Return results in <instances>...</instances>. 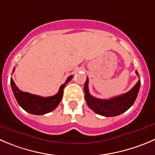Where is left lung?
I'll return each mask as SVG.
<instances>
[{"label":"left lung","instance_id":"obj_1","mask_svg":"<svg viewBox=\"0 0 155 155\" xmlns=\"http://www.w3.org/2000/svg\"><path fill=\"white\" fill-rule=\"evenodd\" d=\"M136 73L139 76L136 70ZM140 85L141 81L139 79L133 88L125 94L110 99H100L96 98L90 94L88 91V79L87 78L84 85L85 101L88 106L96 114L104 117H116L127 111L134 104Z\"/></svg>","mask_w":155,"mask_h":155}]
</instances>
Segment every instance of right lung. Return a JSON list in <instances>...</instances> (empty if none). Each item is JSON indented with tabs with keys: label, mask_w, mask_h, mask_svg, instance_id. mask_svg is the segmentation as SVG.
<instances>
[{
	"label": "right lung",
	"mask_w": 155,
	"mask_h": 155,
	"mask_svg": "<svg viewBox=\"0 0 155 155\" xmlns=\"http://www.w3.org/2000/svg\"><path fill=\"white\" fill-rule=\"evenodd\" d=\"M14 70L15 68L13 69V73ZM73 76H70L67 78L65 83L61 85L59 91L55 95L45 97L21 91L14 83L12 78L10 79V84L15 98L22 109L31 114L43 115L54 110L59 105L62 100L64 87L66 86L67 82L73 79Z\"/></svg>",
	"instance_id": "right-lung-1"
}]
</instances>
